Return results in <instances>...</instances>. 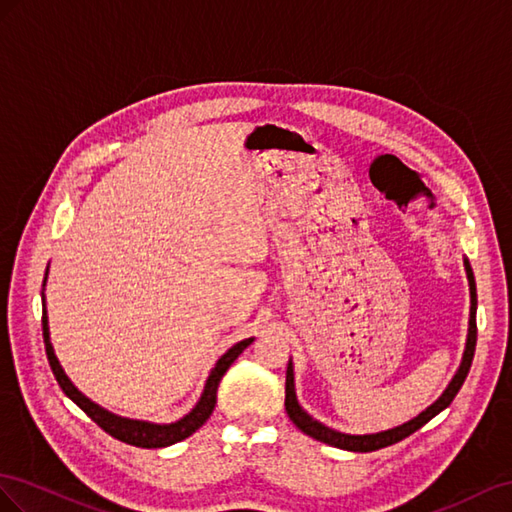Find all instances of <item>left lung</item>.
Instances as JSON below:
<instances>
[{"label":"left lung","mask_w":512,"mask_h":512,"mask_svg":"<svg viewBox=\"0 0 512 512\" xmlns=\"http://www.w3.org/2000/svg\"><path fill=\"white\" fill-rule=\"evenodd\" d=\"M465 264V272H467V283H470V298H472V306H470V328H467V343H465V352H463V360L461 367L452 377V382L448 384V388L442 392V397L437 399L433 405H429L425 412L418 414L416 418H412L410 422H405L401 427H394L382 433H371V435H349V433H339L326 425H321L319 420L311 418L306 414L298 399H296V388H294V367H291V360L287 364V379H285V410L289 414V420L294 425L306 433L315 437V440L324 442L328 446L334 448H343V450H352V452H371V450H379L386 448L390 444H397L401 440H405L407 435H412L414 431H418L420 427H425L427 422L440 414L442 410L452 403V399L457 397V392L461 390L467 373H470L472 367V358H474V349H476V281H474V272L470 261H463Z\"/></svg>","instance_id":"8db88e82"}]
</instances>
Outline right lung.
Segmentation results:
<instances>
[{"instance_id":"obj_1","label":"right lung","mask_w":512,"mask_h":512,"mask_svg":"<svg viewBox=\"0 0 512 512\" xmlns=\"http://www.w3.org/2000/svg\"><path fill=\"white\" fill-rule=\"evenodd\" d=\"M45 283H47V276H45ZM45 283H42V287H45ZM42 306H45V294H42ZM42 337H45V349H47L51 371L57 379V384H60V388L64 390L66 397L70 401H75L102 431L109 433L111 437H115V440H120V442L130 444V446H137V448H165V446H171L175 442L186 440L188 435H193L214 412L216 390H218V384H221L223 375L227 373V369L231 367L233 360H236L244 352V349L255 341V339H244V341L233 345L231 349H227V352L221 358H218L216 367L212 369V373L208 377L206 388H203V392H201V399L197 401V405L184 418L171 422V425H154V422L130 420V418L115 416V414L107 412L105 407H100L94 401L87 399L81 390L75 388V384L70 382L68 375L62 369L60 360H57V356L53 352V345H51V339H49L47 306L42 309Z\"/></svg>"}]
</instances>
